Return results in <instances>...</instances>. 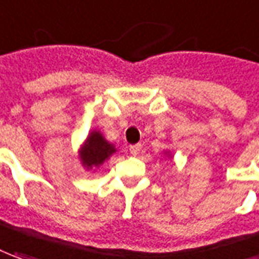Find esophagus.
Returning <instances> with one entry per match:
<instances>
[{
	"instance_id": "obj_1",
	"label": "esophagus",
	"mask_w": 259,
	"mask_h": 259,
	"mask_svg": "<svg viewBox=\"0 0 259 259\" xmlns=\"http://www.w3.org/2000/svg\"><path fill=\"white\" fill-rule=\"evenodd\" d=\"M141 144H137V145H131L130 147V152H131V155H134V156H137L138 153L141 152Z\"/></svg>"
}]
</instances>
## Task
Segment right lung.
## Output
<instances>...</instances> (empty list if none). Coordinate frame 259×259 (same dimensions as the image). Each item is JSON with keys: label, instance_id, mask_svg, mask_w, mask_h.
Masks as SVG:
<instances>
[{"label": "right lung", "instance_id": "right-lung-1", "mask_svg": "<svg viewBox=\"0 0 259 259\" xmlns=\"http://www.w3.org/2000/svg\"><path fill=\"white\" fill-rule=\"evenodd\" d=\"M114 151L115 149L112 148L111 144H108L101 134L93 131L85 141L84 148L80 153V158L87 169H92V167L101 165Z\"/></svg>", "mask_w": 259, "mask_h": 259}]
</instances>
